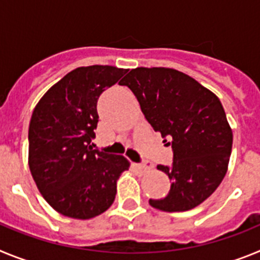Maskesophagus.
<instances>
[{"instance_id":"obj_1","label":"esophagus","mask_w":260,"mask_h":260,"mask_svg":"<svg viewBox=\"0 0 260 260\" xmlns=\"http://www.w3.org/2000/svg\"><path fill=\"white\" fill-rule=\"evenodd\" d=\"M134 167L137 168V169H139V171H148V169H151L153 165L152 162L150 161H143L141 162V164H134Z\"/></svg>"}]
</instances>
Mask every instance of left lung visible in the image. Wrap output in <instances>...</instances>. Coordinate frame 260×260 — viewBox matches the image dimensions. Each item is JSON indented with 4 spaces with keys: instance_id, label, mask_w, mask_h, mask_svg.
I'll return each mask as SVG.
<instances>
[{
    "instance_id": "left-lung-1",
    "label": "left lung",
    "mask_w": 260,
    "mask_h": 260,
    "mask_svg": "<svg viewBox=\"0 0 260 260\" xmlns=\"http://www.w3.org/2000/svg\"><path fill=\"white\" fill-rule=\"evenodd\" d=\"M138 99L155 132L171 142L172 165H157L172 181L153 208L181 212L197 207L221 183L232 152L233 134L219 98L181 71L167 68L133 69L119 82Z\"/></svg>"
}]
</instances>
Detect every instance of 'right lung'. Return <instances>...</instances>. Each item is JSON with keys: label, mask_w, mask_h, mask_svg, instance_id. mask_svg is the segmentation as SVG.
Returning <instances> with one entry per match:
<instances>
[{"label": "right lung", "mask_w": 260, "mask_h": 260, "mask_svg": "<svg viewBox=\"0 0 260 260\" xmlns=\"http://www.w3.org/2000/svg\"><path fill=\"white\" fill-rule=\"evenodd\" d=\"M126 69L78 68L50 87L34 109L28 164L39 191L61 215L87 220L114 202L117 180L128 169L123 156L93 150L98 100Z\"/></svg>", "instance_id": "right-lung-1"}]
</instances>
